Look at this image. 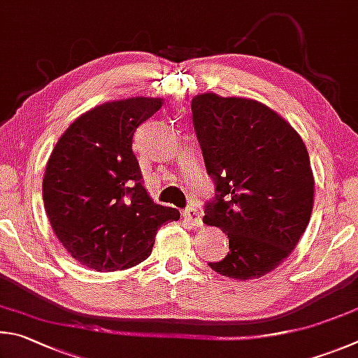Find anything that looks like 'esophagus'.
I'll return each mask as SVG.
<instances>
[{
	"mask_svg": "<svg viewBox=\"0 0 358 358\" xmlns=\"http://www.w3.org/2000/svg\"><path fill=\"white\" fill-rule=\"evenodd\" d=\"M184 217H185V220L192 224V227H201V224H203L201 212H199L198 208H195V206H190L189 209H185Z\"/></svg>",
	"mask_w": 358,
	"mask_h": 358,
	"instance_id": "34e87169",
	"label": "esophagus"
}]
</instances>
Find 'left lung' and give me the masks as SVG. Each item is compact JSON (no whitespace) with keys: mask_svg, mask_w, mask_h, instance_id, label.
I'll return each instance as SVG.
<instances>
[{"mask_svg":"<svg viewBox=\"0 0 358 358\" xmlns=\"http://www.w3.org/2000/svg\"><path fill=\"white\" fill-rule=\"evenodd\" d=\"M193 124L215 199L203 222L228 234L229 253L209 267L234 280L277 268L303 236L315 203V176L302 136L255 99L215 92L192 99Z\"/></svg>","mask_w":358,"mask_h":358,"instance_id":"obj_1","label":"left lung"}]
</instances>
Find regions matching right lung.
<instances>
[{
  "label": "right lung",
  "mask_w": 358,
  "mask_h": 358,
  "mask_svg": "<svg viewBox=\"0 0 358 358\" xmlns=\"http://www.w3.org/2000/svg\"><path fill=\"white\" fill-rule=\"evenodd\" d=\"M162 105L160 97L105 102L75 119L56 143L43 174V206L80 264L97 272L134 267L152 252L157 229L179 220V210L149 196L131 150L136 127Z\"/></svg>",
  "instance_id": "1"
}]
</instances>
